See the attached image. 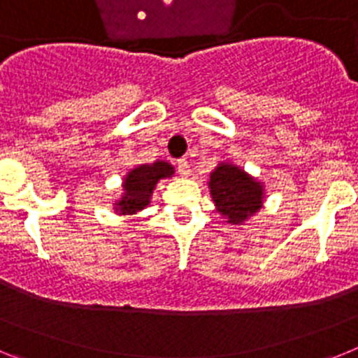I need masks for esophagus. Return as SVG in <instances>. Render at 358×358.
Segmentation results:
<instances>
[{
	"mask_svg": "<svg viewBox=\"0 0 358 358\" xmlns=\"http://www.w3.org/2000/svg\"><path fill=\"white\" fill-rule=\"evenodd\" d=\"M177 172L181 173L182 177L189 176V164L186 159H177Z\"/></svg>",
	"mask_w": 358,
	"mask_h": 358,
	"instance_id": "1",
	"label": "esophagus"
}]
</instances>
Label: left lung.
<instances>
[{
	"mask_svg": "<svg viewBox=\"0 0 358 358\" xmlns=\"http://www.w3.org/2000/svg\"><path fill=\"white\" fill-rule=\"evenodd\" d=\"M210 192L218 213L231 224H242L262 208L264 188L252 177L229 163H220L210 176Z\"/></svg>",
	"mask_w": 358,
	"mask_h": 358,
	"instance_id": "obj_1",
	"label": "left lung"
}]
</instances>
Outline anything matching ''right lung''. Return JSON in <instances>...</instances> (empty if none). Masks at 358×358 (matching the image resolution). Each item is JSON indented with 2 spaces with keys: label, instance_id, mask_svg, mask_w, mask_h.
<instances>
[{
  "label": "right lung",
  "instance_id": "obj_1",
  "mask_svg": "<svg viewBox=\"0 0 358 358\" xmlns=\"http://www.w3.org/2000/svg\"><path fill=\"white\" fill-rule=\"evenodd\" d=\"M173 173V166L166 161H156L152 164H140L127 173L123 181V197L116 202V211L122 215H134L136 211L143 210L150 202L152 189L156 188L157 181L170 177Z\"/></svg>",
  "mask_w": 358,
  "mask_h": 358
}]
</instances>
